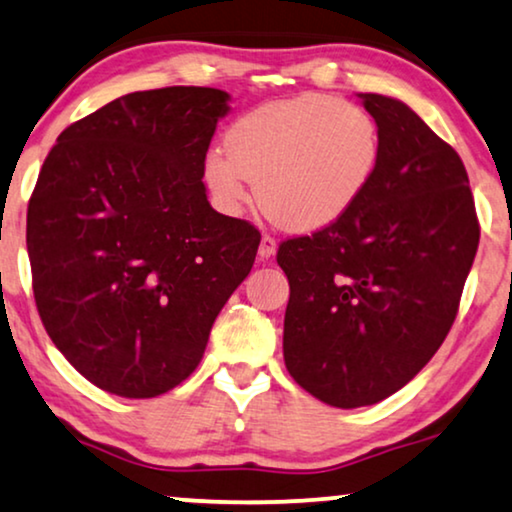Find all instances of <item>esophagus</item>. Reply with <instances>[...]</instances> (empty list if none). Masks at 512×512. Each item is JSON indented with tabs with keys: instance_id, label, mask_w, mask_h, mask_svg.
<instances>
[{
	"instance_id": "obj_1",
	"label": "esophagus",
	"mask_w": 512,
	"mask_h": 512,
	"mask_svg": "<svg viewBox=\"0 0 512 512\" xmlns=\"http://www.w3.org/2000/svg\"><path fill=\"white\" fill-rule=\"evenodd\" d=\"M277 251V240L272 235H263L261 237V244H258V256L263 258V261H268V258L275 256Z\"/></svg>"
}]
</instances>
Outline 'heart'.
Listing matches in <instances>:
<instances>
[{"instance_id":"b5f03b06","label":"heart","mask_w":512,"mask_h":512,"mask_svg":"<svg viewBox=\"0 0 512 512\" xmlns=\"http://www.w3.org/2000/svg\"><path fill=\"white\" fill-rule=\"evenodd\" d=\"M380 153V128L366 109L310 93L244 114L228 144L207 153L205 179L223 212L240 214L261 195L284 226L319 230L359 205Z\"/></svg>"}]
</instances>
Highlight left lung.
<instances>
[{"instance_id": "left-lung-1", "label": "left lung", "mask_w": 512, "mask_h": 512, "mask_svg": "<svg viewBox=\"0 0 512 512\" xmlns=\"http://www.w3.org/2000/svg\"><path fill=\"white\" fill-rule=\"evenodd\" d=\"M382 137L359 205L279 244L289 277L284 363L335 408L396 394L443 345L480 242L459 153L403 102L366 93Z\"/></svg>"}]
</instances>
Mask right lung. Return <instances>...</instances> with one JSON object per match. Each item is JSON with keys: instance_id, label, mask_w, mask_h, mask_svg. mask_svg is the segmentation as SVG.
Listing matches in <instances>:
<instances>
[{"instance_id": "right-lung-1", "label": "right lung", "mask_w": 512, "mask_h": 512, "mask_svg": "<svg viewBox=\"0 0 512 512\" xmlns=\"http://www.w3.org/2000/svg\"><path fill=\"white\" fill-rule=\"evenodd\" d=\"M228 114L219 88L118 97L60 132L27 205L39 317L109 394L153 398L186 380L261 233L207 202L205 158Z\"/></svg>"}]
</instances>
